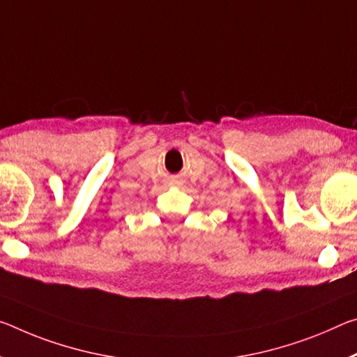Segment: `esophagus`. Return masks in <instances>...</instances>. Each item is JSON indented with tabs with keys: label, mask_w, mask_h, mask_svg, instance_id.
<instances>
[{
	"label": "esophagus",
	"mask_w": 357,
	"mask_h": 357,
	"mask_svg": "<svg viewBox=\"0 0 357 357\" xmlns=\"http://www.w3.org/2000/svg\"><path fill=\"white\" fill-rule=\"evenodd\" d=\"M173 184H179V179H173Z\"/></svg>",
	"instance_id": "esophagus-1"
}]
</instances>
